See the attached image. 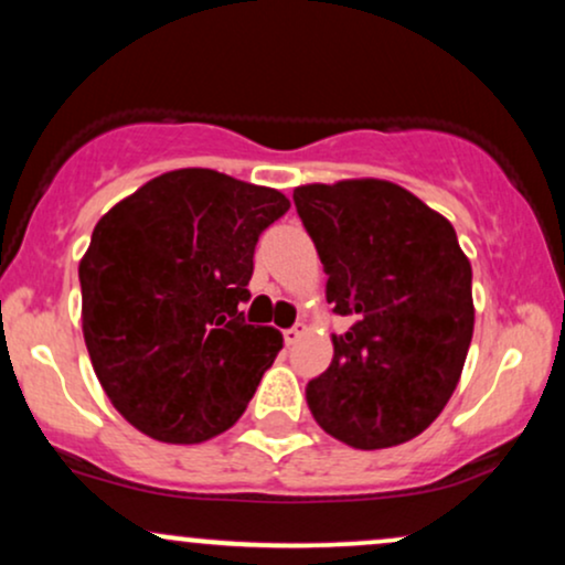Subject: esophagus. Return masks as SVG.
I'll return each mask as SVG.
<instances>
[{
    "label": "esophagus",
    "instance_id": "esophagus-1",
    "mask_svg": "<svg viewBox=\"0 0 565 565\" xmlns=\"http://www.w3.org/2000/svg\"><path fill=\"white\" fill-rule=\"evenodd\" d=\"M305 332H308V327H305V323H295L291 329H284V342H287V345H295V342L300 340Z\"/></svg>",
    "mask_w": 565,
    "mask_h": 565
}]
</instances>
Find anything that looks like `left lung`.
Wrapping results in <instances>:
<instances>
[{
	"label": "left lung",
	"instance_id": "8db88e82",
	"mask_svg": "<svg viewBox=\"0 0 565 565\" xmlns=\"http://www.w3.org/2000/svg\"><path fill=\"white\" fill-rule=\"evenodd\" d=\"M297 215L327 270V302L350 321L308 382V406L353 449L427 430L462 377L472 340V268L454 225L391 180L295 188Z\"/></svg>",
	"mask_w": 565,
	"mask_h": 565
}]
</instances>
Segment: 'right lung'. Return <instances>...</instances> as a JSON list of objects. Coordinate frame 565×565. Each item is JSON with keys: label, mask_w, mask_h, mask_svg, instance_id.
<instances>
[{"label": "right lung", "mask_w": 565, "mask_h": 565, "mask_svg": "<svg viewBox=\"0 0 565 565\" xmlns=\"http://www.w3.org/2000/svg\"><path fill=\"white\" fill-rule=\"evenodd\" d=\"M289 210L276 188L188 167L114 204L79 263L82 332L103 391L161 444H201L244 414L284 337L252 327L255 244Z\"/></svg>", "instance_id": "add662e5"}]
</instances>
